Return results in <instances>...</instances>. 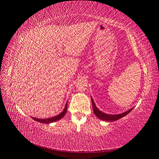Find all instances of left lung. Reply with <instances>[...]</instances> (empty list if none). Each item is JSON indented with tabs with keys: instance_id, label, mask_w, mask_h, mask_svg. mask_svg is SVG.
<instances>
[{
	"instance_id": "obj_1",
	"label": "left lung",
	"mask_w": 159,
	"mask_h": 159,
	"mask_svg": "<svg viewBox=\"0 0 159 159\" xmlns=\"http://www.w3.org/2000/svg\"><path fill=\"white\" fill-rule=\"evenodd\" d=\"M92 105H93V113L94 114L96 115V116L100 118V119L104 120V121H116L117 120L120 119V118L124 117L125 116H126L127 114L129 113L130 111L133 110V109L132 108L130 110H128L126 112H124L123 113H121V114H117V115H109V114H107V113H104L102 111H100V110H98L97 109V107H96V104L95 103L93 102V100L92 98Z\"/></svg>"
}]
</instances>
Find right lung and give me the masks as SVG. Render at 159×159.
<instances>
[{
  "instance_id": "obj_1",
  "label": "right lung",
  "mask_w": 159,
  "mask_h": 159,
  "mask_svg": "<svg viewBox=\"0 0 159 159\" xmlns=\"http://www.w3.org/2000/svg\"><path fill=\"white\" fill-rule=\"evenodd\" d=\"M67 104H66V107H65V109H63V111H62L61 113L60 114L57 115V116H55V117H50V118H47V119H38V118H36V117H32L33 120H35L37 121H39V122H41V123H44V124H49V123H51V122H54V121H56L57 120H59L60 119H61V118L65 116V114L67 112Z\"/></svg>"
}]
</instances>
